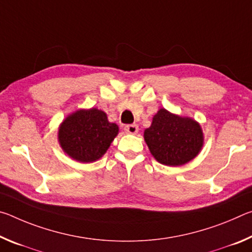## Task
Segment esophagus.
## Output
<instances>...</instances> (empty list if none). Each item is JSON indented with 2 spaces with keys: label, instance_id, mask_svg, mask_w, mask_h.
I'll list each match as a JSON object with an SVG mask.
<instances>
[{
  "label": "esophagus",
  "instance_id": "obj_1",
  "mask_svg": "<svg viewBox=\"0 0 252 252\" xmlns=\"http://www.w3.org/2000/svg\"><path fill=\"white\" fill-rule=\"evenodd\" d=\"M125 131L129 134H136L139 131V126L136 125H126L125 126Z\"/></svg>",
  "mask_w": 252,
  "mask_h": 252
}]
</instances>
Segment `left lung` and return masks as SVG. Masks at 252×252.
Returning a JSON list of instances; mask_svg holds the SVG:
<instances>
[{"label": "left lung", "instance_id": "1", "mask_svg": "<svg viewBox=\"0 0 252 252\" xmlns=\"http://www.w3.org/2000/svg\"><path fill=\"white\" fill-rule=\"evenodd\" d=\"M143 136L155 159L169 167L188 163L203 146L202 129L197 121L165 109L158 111Z\"/></svg>", "mask_w": 252, "mask_h": 252}]
</instances>
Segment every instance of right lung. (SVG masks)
<instances>
[{"label": "right lung", "mask_w": 252, "mask_h": 252, "mask_svg": "<svg viewBox=\"0 0 252 252\" xmlns=\"http://www.w3.org/2000/svg\"><path fill=\"white\" fill-rule=\"evenodd\" d=\"M119 126L106 113L95 108L75 111L59 126V143L75 161L89 163L99 160L118 135Z\"/></svg>", "instance_id": "1"}]
</instances>
